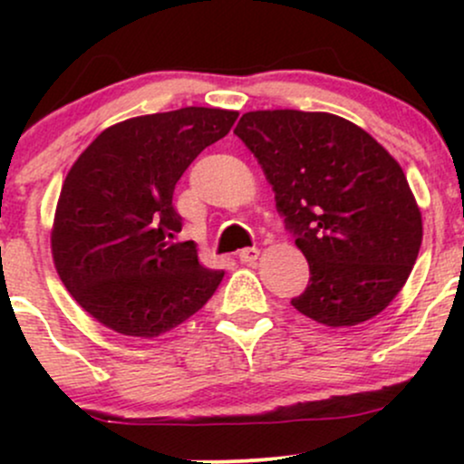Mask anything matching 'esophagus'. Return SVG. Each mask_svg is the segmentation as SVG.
<instances>
[{"label":"esophagus","mask_w":464,"mask_h":464,"mask_svg":"<svg viewBox=\"0 0 464 464\" xmlns=\"http://www.w3.org/2000/svg\"><path fill=\"white\" fill-rule=\"evenodd\" d=\"M237 257H239V262H242V264H253L255 259L259 257V248H255V246L242 248V250H239Z\"/></svg>","instance_id":"1"}]
</instances>
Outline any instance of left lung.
<instances>
[{"instance_id":"8db88e82","label":"left lung","mask_w":464,"mask_h":464,"mask_svg":"<svg viewBox=\"0 0 464 464\" xmlns=\"http://www.w3.org/2000/svg\"><path fill=\"white\" fill-rule=\"evenodd\" d=\"M236 135L273 185L276 211L310 264L290 303L329 327L377 316L399 295L423 239L406 174L366 130L332 113L253 111Z\"/></svg>"}]
</instances>
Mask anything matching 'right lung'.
I'll use <instances>...</instances> for the list:
<instances>
[{
    "label": "right lung",
    "mask_w": 464,
    "mask_h": 464,
    "mask_svg": "<svg viewBox=\"0 0 464 464\" xmlns=\"http://www.w3.org/2000/svg\"><path fill=\"white\" fill-rule=\"evenodd\" d=\"M236 111L185 106L121 121L95 137L58 198L52 255L69 295L117 334L154 338L211 299L225 273L177 242L174 188Z\"/></svg>",
    "instance_id": "right-lung-1"
}]
</instances>
